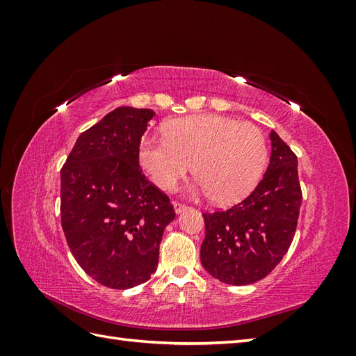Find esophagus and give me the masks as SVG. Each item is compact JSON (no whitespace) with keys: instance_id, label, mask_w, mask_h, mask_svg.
Masks as SVG:
<instances>
[{"instance_id":"34e87169","label":"esophagus","mask_w":356,"mask_h":356,"mask_svg":"<svg viewBox=\"0 0 356 356\" xmlns=\"http://www.w3.org/2000/svg\"><path fill=\"white\" fill-rule=\"evenodd\" d=\"M174 209H175L177 213H182V212H186L188 209V207H186V204H182V203L174 202Z\"/></svg>"}]
</instances>
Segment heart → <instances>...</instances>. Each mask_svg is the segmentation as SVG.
Returning <instances> with one entry per match:
<instances>
[{"label": "heart", "instance_id": "b5f03b06", "mask_svg": "<svg viewBox=\"0 0 356 356\" xmlns=\"http://www.w3.org/2000/svg\"><path fill=\"white\" fill-rule=\"evenodd\" d=\"M139 161L156 186L170 190L191 170L195 191L221 204L242 200L255 188L267 161L263 132L251 123L199 114L166 123L165 138H144Z\"/></svg>", "mask_w": 356, "mask_h": 356}]
</instances>
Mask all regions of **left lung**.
<instances>
[{
  "instance_id": "left-lung-1",
  "label": "left lung",
  "mask_w": 356,
  "mask_h": 356,
  "mask_svg": "<svg viewBox=\"0 0 356 356\" xmlns=\"http://www.w3.org/2000/svg\"><path fill=\"white\" fill-rule=\"evenodd\" d=\"M270 141V163L251 195L227 211L203 213L200 261L220 282L260 281L293 242L301 207L297 157L275 131Z\"/></svg>"
}]
</instances>
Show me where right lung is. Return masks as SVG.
I'll list each match as a JSON object with an SVG mask.
<instances>
[{
    "instance_id": "1",
    "label": "right lung",
    "mask_w": 356,
    "mask_h": 356,
    "mask_svg": "<svg viewBox=\"0 0 356 356\" xmlns=\"http://www.w3.org/2000/svg\"><path fill=\"white\" fill-rule=\"evenodd\" d=\"M154 111L118 106L83 132L60 170V220L70 250L96 282H147L161 236L174 221L166 195L139 169V145Z\"/></svg>"
}]
</instances>
